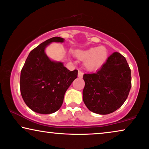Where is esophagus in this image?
I'll return each instance as SVG.
<instances>
[{
	"label": "esophagus",
	"instance_id": "34e87169",
	"mask_svg": "<svg viewBox=\"0 0 149 149\" xmlns=\"http://www.w3.org/2000/svg\"><path fill=\"white\" fill-rule=\"evenodd\" d=\"M78 76L79 77V78H82V76H83V72H82V71L79 70L78 73Z\"/></svg>",
	"mask_w": 149,
	"mask_h": 149
}]
</instances>
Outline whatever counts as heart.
<instances>
[{
	"label": "heart",
	"instance_id": "1",
	"mask_svg": "<svg viewBox=\"0 0 149 149\" xmlns=\"http://www.w3.org/2000/svg\"><path fill=\"white\" fill-rule=\"evenodd\" d=\"M79 59L85 61V67L88 70H97L104 65L107 61L108 52L104 47H91L76 53Z\"/></svg>",
	"mask_w": 149,
	"mask_h": 149
}]
</instances>
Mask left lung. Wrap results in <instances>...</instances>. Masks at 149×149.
<instances>
[{"label":"left lung","mask_w":149,"mask_h":149,"mask_svg":"<svg viewBox=\"0 0 149 149\" xmlns=\"http://www.w3.org/2000/svg\"><path fill=\"white\" fill-rule=\"evenodd\" d=\"M83 79L84 103L88 110L97 114H109L119 109L131 87V69L118 52L113 53L97 72L85 73Z\"/></svg>","instance_id":"obj_1"}]
</instances>
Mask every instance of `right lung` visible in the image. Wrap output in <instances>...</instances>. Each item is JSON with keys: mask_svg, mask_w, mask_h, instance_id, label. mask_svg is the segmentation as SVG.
<instances>
[{"mask_svg": "<svg viewBox=\"0 0 149 149\" xmlns=\"http://www.w3.org/2000/svg\"><path fill=\"white\" fill-rule=\"evenodd\" d=\"M52 42H63L61 37L48 39L29 53L20 73V88L25 104L33 111L50 114L61 108L67 88L78 77L63 64L51 61L45 49Z\"/></svg>", "mask_w": 149, "mask_h": 149, "instance_id": "obj_1", "label": "right lung"}]
</instances>
